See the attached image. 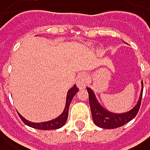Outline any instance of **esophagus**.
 I'll use <instances>...</instances> for the list:
<instances>
[{
    "mask_svg": "<svg viewBox=\"0 0 150 150\" xmlns=\"http://www.w3.org/2000/svg\"><path fill=\"white\" fill-rule=\"evenodd\" d=\"M77 87L79 88V89H83L86 88L87 84H88V75L87 73L83 72L81 73L78 76V79H77Z\"/></svg>",
    "mask_w": 150,
    "mask_h": 150,
    "instance_id": "esophagus-1",
    "label": "esophagus"
}]
</instances>
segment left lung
<instances>
[{
    "label": "left lung",
    "instance_id": "obj_1",
    "mask_svg": "<svg viewBox=\"0 0 150 150\" xmlns=\"http://www.w3.org/2000/svg\"><path fill=\"white\" fill-rule=\"evenodd\" d=\"M142 88H143V83H142ZM87 89L88 93L89 105H90L93 122L96 126L104 129H115L132 120L137 115L139 110L141 98H142V92H143V88H142L138 104L131 111L123 114H113L110 113L109 111L105 110L100 105V104L97 102L96 98L94 92L89 88H88Z\"/></svg>",
    "mask_w": 150,
    "mask_h": 150
}]
</instances>
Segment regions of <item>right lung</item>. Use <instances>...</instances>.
I'll return each instance as SVG.
<instances>
[{
    "mask_svg": "<svg viewBox=\"0 0 150 150\" xmlns=\"http://www.w3.org/2000/svg\"><path fill=\"white\" fill-rule=\"evenodd\" d=\"M78 91H79V88H77L76 85H74L68 91L64 111L62 112V114L59 117H57L56 119H54L52 121H48V122H45L36 123V122H31L27 121L25 118H23V116H21L19 114H18V115L20 117V119L22 120V122H23L25 124H27L29 127H32V128H35V129H38V130H56V129H59L65 124V122L67 121V118H68V115H69V107H70L71 102L73 98V96H75V94Z\"/></svg>",
    "mask_w": 150,
    "mask_h": 150,
    "instance_id": "right-lung-1",
    "label": "right lung"
}]
</instances>
